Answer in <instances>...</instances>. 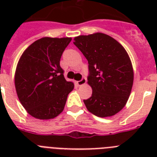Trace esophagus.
I'll return each mask as SVG.
<instances>
[{"label": "esophagus", "mask_w": 157, "mask_h": 157, "mask_svg": "<svg viewBox=\"0 0 157 157\" xmlns=\"http://www.w3.org/2000/svg\"><path fill=\"white\" fill-rule=\"evenodd\" d=\"M86 78H82L80 81L77 82V84L78 86H82L84 84H86Z\"/></svg>", "instance_id": "34e87169"}]
</instances>
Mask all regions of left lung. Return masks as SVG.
I'll return each instance as SVG.
<instances>
[{
    "label": "left lung",
    "instance_id": "1",
    "mask_svg": "<svg viewBox=\"0 0 157 157\" xmlns=\"http://www.w3.org/2000/svg\"><path fill=\"white\" fill-rule=\"evenodd\" d=\"M74 44L88 60V84L92 96L83 100L87 110L98 117L116 115L125 106L134 82V71L126 49L103 33L80 35Z\"/></svg>",
    "mask_w": 157,
    "mask_h": 157
}]
</instances>
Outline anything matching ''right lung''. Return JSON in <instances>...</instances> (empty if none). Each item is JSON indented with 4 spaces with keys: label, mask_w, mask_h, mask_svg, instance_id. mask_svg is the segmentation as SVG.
Masks as SVG:
<instances>
[{
    "label": "right lung",
    "mask_w": 157,
    "mask_h": 157,
    "mask_svg": "<svg viewBox=\"0 0 157 157\" xmlns=\"http://www.w3.org/2000/svg\"><path fill=\"white\" fill-rule=\"evenodd\" d=\"M71 37H45L23 52L15 73V86L20 103L38 120H50L64 109L74 83L67 82L59 66Z\"/></svg>",
    "instance_id": "obj_1"
}]
</instances>
